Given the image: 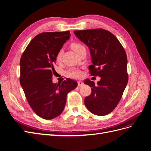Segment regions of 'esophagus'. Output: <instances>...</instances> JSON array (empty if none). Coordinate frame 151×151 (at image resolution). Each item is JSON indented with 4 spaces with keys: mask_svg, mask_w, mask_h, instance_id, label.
Wrapping results in <instances>:
<instances>
[{
    "mask_svg": "<svg viewBox=\"0 0 151 151\" xmlns=\"http://www.w3.org/2000/svg\"><path fill=\"white\" fill-rule=\"evenodd\" d=\"M83 84H84V83L82 81H78V82H77V85H78V86H82Z\"/></svg>",
    "mask_w": 151,
    "mask_h": 151,
    "instance_id": "1",
    "label": "esophagus"
}]
</instances>
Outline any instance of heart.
I'll return each mask as SVG.
<instances>
[{"mask_svg": "<svg viewBox=\"0 0 151 151\" xmlns=\"http://www.w3.org/2000/svg\"><path fill=\"white\" fill-rule=\"evenodd\" d=\"M71 48L74 50L76 52L78 53L81 50L84 48V47L83 44L79 42H72L70 43ZM62 50H59L56 56V60L57 62H60L62 59ZM67 74L70 77H75V78H77V77H80L82 76V72L81 70L78 69H76V68H72V69H70L67 72Z\"/></svg>", "mask_w": 151, "mask_h": 151, "instance_id": "obj_1", "label": "heart"}]
</instances>
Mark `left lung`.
<instances>
[{"instance_id":"obj_1","label":"left lung","mask_w":151,"mask_h":151,"mask_svg":"<svg viewBox=\"0 0 151 151\" xmlns=\"http://www.w3.org/2000/svg\"><path fill=\"white\" fill-rule=\"evenodd\" d=\"M74 33L90 50L91 75L101 77L98 86L89 79L84 81L91 88L84 104L94 115H106L116 107L128 83L126 52L116 36L107 30L99 28Z\"/></svg>"}]
</instances>
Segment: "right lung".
I'll use <instances>...</instances> for the list:
<instances>
[{"label":"right lung","mask_w":151,"mask_h":151,"mask_svg":"<svg viewBox=\"0 0 151 151\" xmlns=\"http://www.w3.org/2000/svg\"><path fill=\"white\" fill-rule=\"evenodd\" d=\"M70 31L45 32L32 40L20 59V84L29 106L40 117L52 120L62 113L67 94L77 86L70 79L53 84L54 64Z\"/></svg>","instance_id":"add662e5"}]
</instances>
